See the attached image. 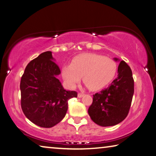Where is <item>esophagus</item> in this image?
Segmentation results:
<instances>
[{
  "instance_id": "34e87169",
  "label": "esophagus",
  "mask_w": 156,
  "mask_h": 156,
  "mask_svg": "<svg viewBox=\"0 0 156 156\" xmlns=\"http://www.w3.org/2000/svg\"><path fill=\"white\" fill-rule=\"evenodd\" d=\"M83 95H84V93H78V98L83 97Z\"/></svg>"
}]
</instances>
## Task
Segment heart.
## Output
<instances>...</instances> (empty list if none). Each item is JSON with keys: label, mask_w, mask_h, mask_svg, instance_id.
I'll return each instance as SVG.
<instances>
[{"label": "heart", "mask_w": 156, "mask_h": 156, "mask_svg": "<svg viewBox=\"0 0 156 156\" xmlns=\"http://www.w3.org/2000/svg\"><path fill=\"white\" fill-rule=\"evenodd\" d=\"M116 71V63L113 60L99 54H88L76 57L71 65L65 66L62 74L71 88H75L83 76V81L90 89L97 90L108 85Z\"/></svg>", "instance_id": "b5f03b06"}]
</instances>
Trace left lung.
<instances>
[{"instance_id":"8db88e82","label":"left lung","mask_w":156,"mask_h":156,"mask_svg":"<svg viewBox=\"0 0 156 156\" xmlns=\"http://www.w3.org/2000/svg\"><path fill=\"white\" fill-rule=\"evenodd\" d=\"M116 61H119L114 58ZM134 94V80L130 66L124 61L120 62L118 76L111 85L93 95L88 108L92 121L103 127L121 123L128 116Z\"/></svg>"}]
</instances>
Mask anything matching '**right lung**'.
<instances>
[{"instance_id": "obj_1", "label": "right lung", "mask_w": 156, "mask_h": 156, "mask_svg": "<svg viewBox=\"0 0 156 156\" xmlns=\"http://www.w3.org/2000/svg\"><path fill=\"white\" fill-rule=\"evenodd\" d=\"M51 51H45L26 67L21 79V106L26 118L42 128H51L62 121L68 100L77 97L65 90L57 76L61 74Z\"/></svg>"}]
</instances>
